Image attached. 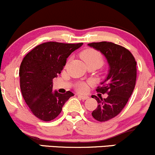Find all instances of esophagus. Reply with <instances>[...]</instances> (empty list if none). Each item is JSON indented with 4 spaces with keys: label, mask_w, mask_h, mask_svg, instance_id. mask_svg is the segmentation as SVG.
<instances>
[{
    "label": "esophagus",
    "mask_w": 155,
    "mask_h": 155,
    "mask_svg": "<svg viewBox=\"0 0 155 155\" xmlns=\"http://www.w3.org/2000/svg\"><path fill=\"white\" fill-rule=\"evenodd\" d=\"M78 97L81 98L82 100H84V101H85V100L88 99L89 98V97L88 96H85V95H81V94H80V95H78Z\"/></svg>",
    "instance_id": "esophagus-1"
}]
</instances>
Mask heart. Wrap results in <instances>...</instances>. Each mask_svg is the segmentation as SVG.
<instances>
[{"instance_id":"heart-1","label":"heart","mask_w":155,"mask_h":155,"mask_svg":"<svg viewBox=\"0 0 155 155\" xmlns=\"http://www.w3.org/2000/svg\"><path fill=\"white\" fill-rule=\"evenodd\" d=\"M81 58L87 66L91 64H96L99 66L104 64V59L102 53L94 49H87L81 54ZM78 89L79 91L84 92L87 90V86L85 83H80L78 86Z\"/></svg>"}]
</instances>
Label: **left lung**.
Listing matches in <instances>:
<instances>
[{
  "label": "left lung",
  "mask_w": 155,
  "mask_h": 155,
  "mask_svg": "<svg viewBox=\"0 0 155 155\" xmlns=\"http://www.w3.org/2000/svg\"><path fill=\"white\" fill-rule=\"evenodd\" d=\"M88 45L101 51L110 67L103 86L96 89L97 92L107 94L108 97L92 96L97 106L91 115L96 120L105 122L116 117L131 97L137 78V63L130 51L114 43L102 41Z\"/></svg>",
  "instance_id": "left-lung-1"
}]
</instances>
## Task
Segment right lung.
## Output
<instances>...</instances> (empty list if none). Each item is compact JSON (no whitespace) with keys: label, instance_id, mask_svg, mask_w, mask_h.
<instances>
[{"label":"right lung","instance_id":"right-lung-1","mask_svg":"<svg viewBox=\"0 0 155 155\" xmlns=\"http://www.w3.org/2000/svg\"><path fill=\"white\" fill-rule=\"evenodd\" d=\"M83 43L46 42L24 58L19 69L20 86L25 102L36 117L51 121L59 115L65 103L74 95L52 91V81L61 72L66 58Z\"/></svg>","mask_w":155,"mask_h":155}]
</instances>
